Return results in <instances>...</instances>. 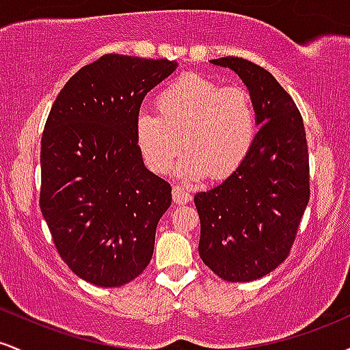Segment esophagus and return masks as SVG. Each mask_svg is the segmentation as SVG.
<instances>
[{"label":"esophagus","instance_id":"esophagus-1","mask_svg":"<svg viewBox=\"0 0 350 350\" xmlns=\"http://www.w3.org/2000/svg\"><path fill=\"white\" fill-rule=\"evenodd\" d=\"M191 199H192V196L189 194L187 189H184L183 186L172 187V200H174L176 204L183 206V204H187Z\"/></svg>","mask_w":350,"mask_h":350}]
</instances>
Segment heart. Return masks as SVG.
I'll return each instance as SVG.
<instances>
[{
  "instance_id": "b5f03b06",
  "label": "heart",
  "mask_w": 350,
  "mask_h": 350,
  "mask_svg": "<svg viewBox=\"0 0 350 350\" xmlns=\"http://www.w3.org/2000/svg\"><path fill=\"white\" fill-rule=\"evenodd\" d=\"M159 115L142 111L135 136L152 172L164 174L186 148L178 176L199 180L230 178L250 154L258 118L250 92L222 87L199 74H183L156 98Z\"/></svg>"
}]
</instances>
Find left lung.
I'll use <instances>...</instances> for the list:
<instances>
[{
  "mask_svg": "<svg viewBox=\"0 0 350 350\" xmlns=\"http://www.w3.org/2000/svg\"><path fill=\"white\" fill-rule=\"evenodd\" d=\"M250 92L262 128L242 166L222 184L196 194L199 255L222 280L253 281L286 260L309 202V158L296 103L268 70L222 57Z\"/></svg>",
  "mask_w": 350,
  "mask_h": 350,
  "instance_id": "left-lung-1",
  "label": "left lung"
}]
</instances>
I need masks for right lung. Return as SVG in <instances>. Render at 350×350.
Wrapping results in <instances>:
<instances>
[{"instance_id": "right-lung-1", "label": "right lung", "mask_w": 350, "mask_h": 350, "mask_svg": "<svg viewBox=\"0 0 350 350\" xmlns=\"http://www.w3.org/2000/svg\"><path fill=\"white\" fill-rule=\"evenodd\" d=\"M176 60L107 54L72 75L41 139L39 206L60 258L103 288L150 263L171 186L144 166L135 136L143 98Z\"/></svg>"}]
</instances>
